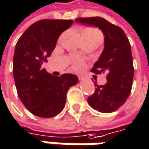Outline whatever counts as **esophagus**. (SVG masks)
I'll return each mask as SVG.
<instances>
[{
    "label": "esophagus",
    "instance_id": "1",
    "mask_svg": "<svg viewBox=\"0 0 149 149\" xmlns=\"http://www.w3.org/2000/svg\"><path fill=\"white\" fill-rule=\"evenodd\" d=\"M83 79H84L83 76H79V80H83Z\"/></svg>",
    "mask_w": 149,
    "mask_h": 149
}]
</instances>
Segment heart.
Listing matches in <instances>:
<instances>
[{
	"instance_id": "b5f03b06",
	"label": "heart",
	"mask_w": 149,
	"mask_h": 149,
	"mask_svg": "<svg viewBox=\"0 0 149 149\" xmlns=\"http://www.w3.org/2000/svg\"><path fill=\"white\" fill-rule=\"evenodd\" d=\"M82 35H91V36L100 35V36H101V33H100L98 29H92V28H88V29H86L85 30H83ZM82 65H83L82 60L76 59V60H74V62H73L72 67H73V69H75V70H79V69L82 67Z\"/></svg>"
}]
</instances>
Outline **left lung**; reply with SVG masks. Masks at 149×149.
Segmentation results:
<instances>
[{
	"label": "left lung",
	"instance_id": "left-lung-1",
	"mask_svg": "<svg viewBox=\"0 0 149 149\" xmlns=\"http://www.w3.org/2000/svg\"><path fill=\"white\" fill-rule=\"evenodd\" d=\"M77 22L98 27L105 36V48L94 63L92 72L107 74V84L95 85L94 93L88 97L89 105L100 113H113L119 109L130 95L134 65L131 45L123 29L102 17L77 18Z\"/></svg>",
	"mask_w": 149,
	"mask_h": 149
}]
</instances>
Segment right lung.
I'll use <instances>...</instances> for the list:
<instances>
[{
	"mask_svg": "<svg viewBox=\"0 0 149 149\" xmlns=\"http://www.w3.org/2000/svg\"><path fill=\"white\" fill-rule=\"evenodd\" d=\"M72 20H40L30 25L16 42L13 75L17 94L34 115L50 118L60 113L69 88L78 83L73 74L52 76L42 63L54 50L59 36L72 24Z\"/></svg>",
	"mask_w": 149,
	"mask_h": 149,
	"instance_id": "obj_1",
	"label": "right lung"
}]
</instances>
